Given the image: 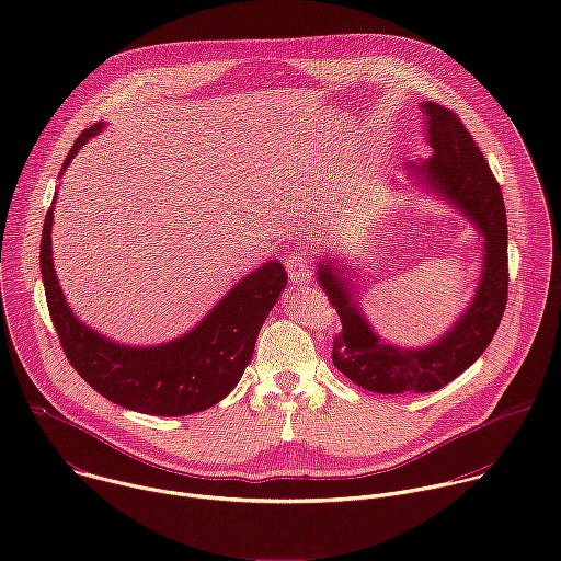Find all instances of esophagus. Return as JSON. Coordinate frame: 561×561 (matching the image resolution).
I'll list each match as a JSON object with an SVG mask.
<instances>
[{
    "instance_id": "esophagus-1",
    "label": "esophagus",
    "mask_w": 561,
    "mask_h": 561,
    "mask_svg": "<svg viewBox=\"0 0 561 561\" xmlns=\"http://www.w3.org/2000/svg\"><path fill=\"white\" fill-rule=\"evenodd\" d=\"M286 271H288V277L293 284H308L310 282V264L306 257L301 255H290L286 260Z\"/></svg>"
}]
</instances>
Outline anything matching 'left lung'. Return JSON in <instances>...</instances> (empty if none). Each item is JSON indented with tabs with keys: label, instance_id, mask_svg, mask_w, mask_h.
I'll use <instances>...</instances> for the list:
<instances>
[{
	"label": "left lung",
	"instance_id": "1",
	"mask_svg": "<svg viewBox=\"0 0 561 561\" xmlns=\"http://www.w3.org/2000/svg\"><path fill=\"white\" fill-rule=\"evenodd\" d=\"M431 157L407 164L409 182L444 199L477 230L479 277L470 301L455 322L424 346H399L375 331L362 306L357 264L329 251L314 271L319 288L335 306L342 331L333 344V364L370 392H435L491 344L508 293V226L500 184L459 117L433 102L420 104Z\"/></svg>",
	"mask_w": 561,
	"mask_h": 561
}]
</instances>
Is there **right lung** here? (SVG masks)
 <instances>
[{"instance_id":"add662e5","label":"right lung","mask_w":561,"mask_h":561,"mask_svg":"<svg viewBox=\"0 0 561 561\" xmlns=\"http://www.w3.org/2000/svg\"><path fill=\"white\" fill-rule=\"evenodd\" d=\"M104 128L100 122L77 137L59 180L79 148ZM55 199L42 228L39 268L53 327L72 368L113 404L144 415L182 417L221 402L251 364L260 329L288 284L284 264L271 260L251 271L175 340L122 344L84 324L66 304L53 264Z\"/></svg>"}]
</instances>
